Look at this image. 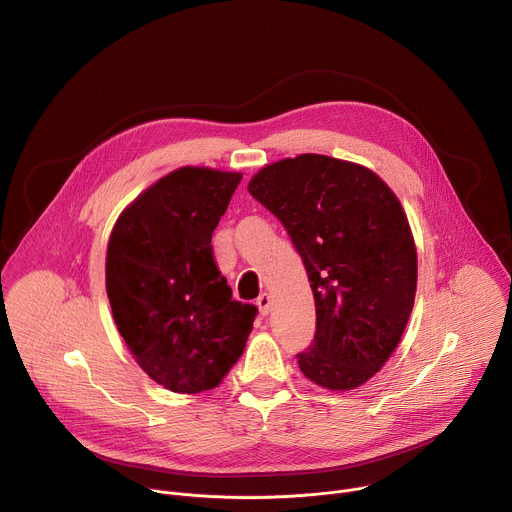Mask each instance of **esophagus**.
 Returning a JSON list of instances; mask_svg holds the SVG:
<instances>
[{
	"label": "esophagus",
	"instance_id": "obj_1",
	"mask_svg": "<svg viewBox=\"0 0 512 512\" xmlns=\"http://www.w3.org/2000/svg\"><path fill=\"white\" fill-rule=\"evenodd\" d=\"M255 304H257L259 314H261V316H267L269 310H271V296H269V294H261Z\"/></svg>",
	"mask_w": 512,
	"mask_h": 512
}]
</instances>
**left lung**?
<instances>
[{
  "instance_id": "left-lung-1",
  "label": "left lung",
  "mask_w": 512,
  "mask_h": 512,
  "mask_svg": "<svg viewBox=\"0 0 512 512\" xmlns=\"http://www.w3.org/2000/svg\"><path fill=\"white\" fill-rule=\"evenodd\" d=\"M249 192L302 255L316 302V336L300 371L330 391L373 379L407 328L417 249L395 192L367 166L302 154L261 168Z\"/></svg>"
}]
</instances>
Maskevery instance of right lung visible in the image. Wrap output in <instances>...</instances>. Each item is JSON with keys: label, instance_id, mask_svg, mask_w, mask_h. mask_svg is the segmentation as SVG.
Wrapping results in <instances>:
<instances>
[{"label": "right lung", "instance_id": "obj_1", "mask_svg": "<svg viewBox=\"0 0 512 512\" xmlns=\"http://www.w3.org/2000/svg\"><path fill=\"white\" fill-rule=\"evenodd\" d=\"M241 172L178 168L119 214L105 259L113 320L135 362L180 395L210 391L241 358L257 308L231 300L212 231Z\"/></svg>", "mask_w": 512, "mask_h": 512}]
</instances>
